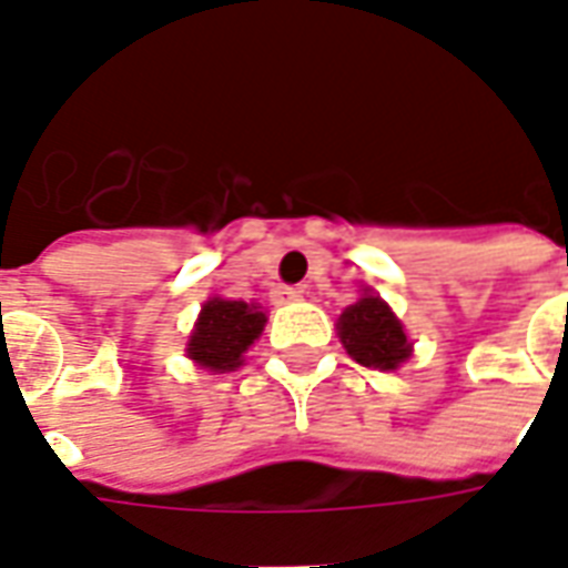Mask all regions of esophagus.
Masks as SVG:
<instances>
[{
	"instance_id": "obj_1",
	"label": "esophagus",
	"mask_w": 568,
	"mask_h": 568,
	"mask_svg": "<svg viewBox=\"0 0 568 568\" xmlns=\"http://www.w3.org/2000/svg\"><path fill=\"white\" fill-rule=\"evenodd\" d=\"M304 297V288H297V285H280L276 292H273V301L276 304H292V301H301Z\"/></svg>"
}]
</instances>
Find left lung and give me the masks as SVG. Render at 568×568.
<instances>
[{
    "label": "left lung",
    "instance_id": "left-lung-1",
    "mask_svg": "<svg viewBox=\"0 0 568 568\" xmlns=\"http://www.w3.org/2000/svg\"><path fill=\"white\" fill-rule=\"evenodd\" d=\"M337 334L346 353L356 358L358 365L374 371H395L414 353V344L407 341L402 320L371 288H365V295L341 313Z\"/></svg>",
    "mask_w": 568,
    "mask_h": 568
}]
</instances>
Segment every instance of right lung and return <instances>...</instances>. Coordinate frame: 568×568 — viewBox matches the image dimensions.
Wrapping results in <instances>:
<instances>
[{
	"mask_svg": "<svg viewBox=\"0 0 568 568\" xmlns=\"http://www.w3.org/2000/svg\"><path fill=\"white\" fill-rule=\"evenodd\" d=\"M264 322L267 316L255 304L210 297L200 307L194 332L187 337V358H194L200 368L215 374L236 371L243 365V353L264 332Z\"/></svg>",
	"mask_w": 568,
	"mask_h": 568,
	"instance_id": "right-lung-1",
	"label": "right lung"
}]
</instances>
